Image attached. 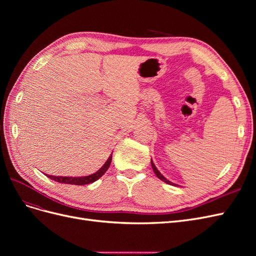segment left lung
Segmentation results:
<instances>
[{
    "label": "left lung",
    "mask_w": 256,
    "mask_h": 256,
    "mask_svg": "<svg viewBox=\"0 0 256 256\" xmlns=\"http://www.w3.org/2000/svg\"><path fill=\"white\" fill-rule=\"evenodd\" d=\"M152 162V170H154V174H156V176L159 178V180H161L162 182H166V184H173V182H171L170 180H168L164 176V175H161V173L158 171L157 170V168L154 166V162L152 161H150Z\"/></svg>",
    "instance_id": "8db88e82"
}]
</instances>
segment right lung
Wrapping results in <instances>:
<instances>
[{"mask_svg": "<svg viewBox=\"0 0 256 256\" xmlns=\"http://www.w3.org/2000/svg\"><path fill=\"white\" fill-rule=\"evenodd\" d=\"M112 161V154L109 157V159L106 160V164H104V166L98 170V171L94 174L88 175V176H84V177H64V176H51V175H47V177H49L50 180H56L58 182H63V184H76V186H81V184H88L90 182H96L98 178L102 177L106 172V170L109 168L110 164Z\"/></svg>", "mask_w": 256, "mask_h": 256, "instance_id": "obj_1", "label": "right lung"}]
</instances>
